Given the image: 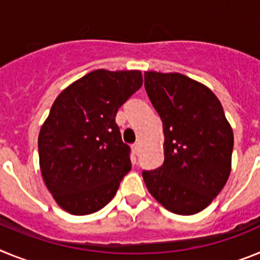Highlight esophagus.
<instances>
[{
  "mask_svg": "<svg viewBox=\"0 0 260 260\" xmlns=\"http://www.w3.org/2000/svg\"><path fill=\"white\" fill-rule=\"evenodd\" d=\"M132 149H133V153H135V154H136V155L140 154V144L139 143L133 144Z\"/></svg>",
  "mask_w": 260,
  "mask_h": 260,
  "instance_id": "obj_1",
  "label": "esophagus"
}]
</instances>
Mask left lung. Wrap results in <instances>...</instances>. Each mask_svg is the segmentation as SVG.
Masks as SVG:
<instances>
[{
  "instance_id": "obj_1",
  "label": "left lung",
  "mask_w": 260,
  "mask_h": 260,
  "mask_svg": "<svg viewBox=\"0 0 260 260\" xmlns=\"http://www.w3.org/2000/svg\"><path fill=\"white\" fill-rule=\"evenodd\" d=\"M144 77L165 135L164 165L143 171L146 188L168 211L195 214L226 183L233 131L217 96L203 83L179 73L145 72Z\"/></svg>"
}]
</instances>
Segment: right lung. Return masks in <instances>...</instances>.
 <instances>
[{"instance_id": "add662e5", "label": "right lung", "mask_w": 260, "mask_h": 260, "mask_svg": "<svg viewBox=\"0 0 260 260\" xmlns=\"http://www.w3.org/2000/svg\"><path fill=\"white\" fill-rule=\"evenodd\" d=\"M141 85L140 71L98 69L53 102L38 148L44 183L64 211L94 213L115 196L132 166L115 116Z\"/></svg>"}]
</instances>
